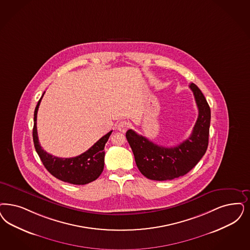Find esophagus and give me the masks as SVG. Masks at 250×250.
<instances>
[{"instance_id":"1","label":"esophagus","mask_w":250,"mask_h":250,"mask_svg":"<svg viewBox=\"0 0 250 250\" xmlns=\"http://www.w3.org/2000/svg\"><path fill=\"white\" fill-rule=\"evenodd\" d=\"M117 128H118V130H119L120 132L125 133V132L127 131V129L129 128V124H128L126 121H122V122H120V123L118 124Z\"/></svg>"}]
</instances>
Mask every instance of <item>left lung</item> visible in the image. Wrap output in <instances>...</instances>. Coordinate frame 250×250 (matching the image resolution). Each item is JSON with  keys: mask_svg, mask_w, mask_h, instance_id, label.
<instances>
[{"mask_svg": "<svg viewBox=\"0 0 250 250\" xmlns=\"http://www.w3.org/2000/svg\"><path fill=\"white\" fill-rule=\"evenodd\" d=\"M198 106V116L189 138L173 147L159 146L129 129L125 137L140 172L150 180L165 181L183 176L192 170L206 152L208 144L210 109L201 90L189 86Z\"/></svg>", "mask_w": 250, "mask_h": 250, "instance_id": "1", "label": "left lung"}]
</instances>
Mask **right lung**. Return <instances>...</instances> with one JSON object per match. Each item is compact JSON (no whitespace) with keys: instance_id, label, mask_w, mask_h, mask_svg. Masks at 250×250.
I'll return each instance as SVG.
<instances>
[{"instance_id":"add662e5","label":"right lung","mask_w":250,"mask_h":250,"mask_svg":"<svg viewBox=\"0 0 250 250\" xmlns=\"http://www.w3.org/2000/svg\"><path fill=\"white\" fill-rule=\"evenodd\" d=\"M43 95L44 93L35 109L33 141L36 151L45 168L57 179L69 184L86 185L94 181L104 171V146L110 138L112 130L99 139L93 146L81 155L73 158H58L49 154L40 145L37 132V113Z\"/></svg>"}]
</instances>
